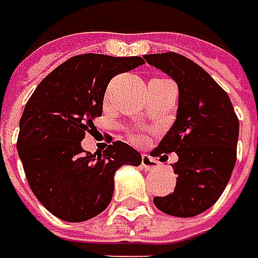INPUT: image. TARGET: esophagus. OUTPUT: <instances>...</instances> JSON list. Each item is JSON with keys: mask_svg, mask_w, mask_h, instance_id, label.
I'll list each match as a JSON object with an SVG mask.
<instances>
[{"mask_svg": "<svg viewBox=\"0 0 258 258\" xmlns=\"http://www.w3.org/2000/svg\"><path fill=\"white\" fill-rule=\"evenodd\" d=\"M142 167L147 170V171H151V170H157L160 167V162L157 160H154L152 157L149 155H142Z\"/></svg>", "mask_w": 258, "mask_h": 258, "instance_id": "1", "label": "esophagus"}]
</instances>
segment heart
I'll use <instances>...</instances> for the list:
<instances>
[{
	"label": "heart",
	"mask_w": 258,
	"mask_h": 258,
	"mask_svg": "<svg viewBox=\"0 0 258 258\" xmlns=\"http://www.w3.org/2000/svg\"><path fill=\"white\" fill-rule=\"evenodd\" d=\"M134 139H136V141H141V139H142V135H135L134 136Z\"/></svg>",
	"instance_id": "b5f03b06"
}]
</instances>
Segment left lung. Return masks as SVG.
<instances>
[{"mask_svg":"<svg viewBox=\"0 0 258 258\" xmlns=\"http://www.w3.org/2000/svg\"><path fill=\"white\" fill-rule=\"evenodd\" d=\"M144 58L178 85L177 119L151 152L161 160L175 152L178 161L173 168L178 177L173 193L154 198V205L167 215L191 218L213 206L231 178L238 117L221 85L193 60L174 52Z\"/></svg>","mask_w":258,"mask_h":258,"instance_id":"left-lung-1","label":"left lung"}]
</instances>
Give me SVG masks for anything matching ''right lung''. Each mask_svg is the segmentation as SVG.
<instances>
[{"mask_svg":"<svg viewBox=\"0 0 258 258\" xmlns=\"http://www.w3.org/2000/svg\"><path fill=\"white\" fill-rule=\"evenodd\" d=\"M145 60L100 53L72 56L50 72L29 98L20 119L17 151L29 186L56 218L83 222L101 213L113 198L114 173L138 167L141 154L122 141L103 152L84 151L81 141L101 116L110 80Z\"/></svg>","mask_w":258,"mask_h":258,"instance_id":"obj_1","label":"right lung"}]
</instances>
